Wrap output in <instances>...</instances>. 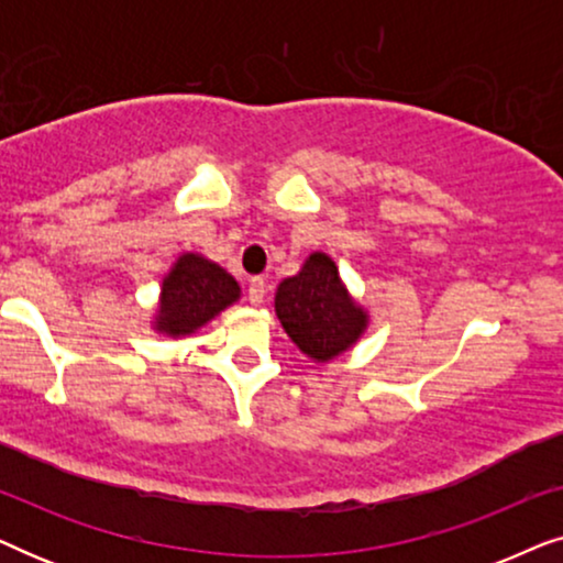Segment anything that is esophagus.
<instances>
[{"label": "esophagus", "instance_id": "1", "mask_svg": "<svg viewBox=\"0 0 563 563\" xmlns=\"http://www.w3.org/2000/svg\"><path fill=\"white\" fill-rule=\"evenodd\" d=\"M266 299V282L264 279H251L249 282V302L251 305H261Z\"/></svg>", "mask_w": 563, "mask_h": 563}]
</instances>
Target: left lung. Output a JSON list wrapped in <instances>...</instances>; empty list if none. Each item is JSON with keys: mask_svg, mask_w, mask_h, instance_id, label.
Masks as SVG:
<instances>
[{"mask_svg": "<svg viewBox=\"0 0 563 563\" xmlns=\"http://www.w3.org/2000/svg\"><path fill=\"white\" fill-rule=\"evenodd\" d=\"M274 310L284 333L314 364L351 351L368 328V310L341 279L335 261L314 251L302 268L276 287Z\"/></svg>", "mask_w": 563, "mask_h": 563, "instance_id": "8db88e82", "label": "left lung"}]
</instances>
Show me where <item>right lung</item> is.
I'll list each match as a JSON object with an SVG mask.
<instances>
[{
    "mask_svg": "<svg viewBox=\"0 0 563 563\" xmlns=\"http://www.w3.org/2000/svg\"><path fill=\"white\" fill-rule=\"evenodd\" d=\"M241 299V284L233 274L202 253L187 251L174 261L164 282L151 328L166 338L195 335Z\"/></svg>",
    "mask_w": 563,
    "mask_h": 563,
    "instance_id": "1",
    "label": "right lung"
}]
</instances>
